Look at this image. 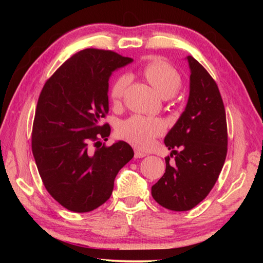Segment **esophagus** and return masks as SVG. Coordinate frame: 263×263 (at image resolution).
Returning a JSON list of instances; mask_svg holds the SVG:
<instances>
[{"label": "esophagus", "instance_id": "esophagus-1", "mask_svg": "<svg viewBox=\"0 0 263 263\" xmlns=\"http://www.w3.org/2000/svg\"><path fill=\"white\" fill-rule=\"evenodd\" d=\"M146 155H147V154H146V152H142V151H140L139 148H136L135 149V157L136 158H144V157H146Z\"/></svg>", "mask_w": 263, "mask_h": 263}]
</instances>
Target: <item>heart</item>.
<instances>
[{
	"label": "heart",
	"mask_w": 263,
	"mask_h": 263,
	"mask_svg": "<svg viewBox=\"0 0 263 263\" xmlns=\"http://www.w3.org/2000/svg\"><path fill=\"white\" fill-rule=\"evenodd\" d=\"M145 77L163 99L174 96L181 88L182 80L177 70L162 61H153L144 69ZM130 82V77L123 74L114 82L110 96L114 102H118ZM164 131V125L159 119L144 116H132L118 125L117 132L123 139L132 142L138 147L146 148L153 144L155 138Z\"/></svg>",
	"instance_id": "obj_1"
}]
</instances>
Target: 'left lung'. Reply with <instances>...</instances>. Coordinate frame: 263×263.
<instances>
[{
    "label": "left lung",
    "mask_w": 263,
    "mask_h": 263,
    "mask_svg": "<svg viewBox=\"0 0 263 263\" xmlns=\"http://www.w3.org/2000/svg\"><path fill=\"white\" fill-rule=\"evenodd\" d=\"M190 68L189 97L185 109L164 138L175 154L174 164L166 159V172L152 186L160 205L188 211L210 193L228 153V125L219 89L206 69L186 57ZM175 148H181L180 153Z\"/></svg>",
    "instance_id": "8db88e82"
}]
</instances>
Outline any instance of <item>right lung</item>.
<instances>
[{"mask_svg":"<svg viewBox=\"0 0 263 263\" xmlns=\"http://www.w3.org/2000/svg\"><path fill=\"white\" fill-rule=\"evenodd\" d=\"M133 60L112 51L86 48L65 61L39 95L32 153L46 190L73 212H89L110 198L118 172L133 158L125 141L102 145L111 128L109 79ZM92 142L95 149L90 147Z\"/></svg>","mask_w":263,"mask_h":263,"instance_id":"obj_1","label":"right lung"}]
</instances>
